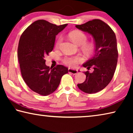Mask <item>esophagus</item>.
<instances>
[{
  "instance_id": "34e87169",
  "label": "esophagus",
  "mask_w": 133,
  "mask_h": 133,
  "mask_svg": "<svg viewBox=\"0 0 133 133\" xmlns=\"http://www.w3.org/2000/svg\"><path fill=\"white\" fill-rule=\"evenodd\" d=\"M68 71H69V73H70L71 74H73V75H76V74H77L78 72L77 70L71 69V68H69Z\"/></svg>"
}]
</instances>
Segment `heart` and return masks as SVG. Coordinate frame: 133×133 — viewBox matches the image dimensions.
Listing matches in <instances>:
<instances>
[{"label": "heart", "instance_id": "b5f03b06", "mask_svg": "<svg viewBox=\"0 0 133 133\" xmlns=\"http://www.w3.org/2000/svg\"><path fill=\"white\" fill-rule=\"evenodd\" d=\"M69 36L73 40V42L77 44H83V48L87 51H90L91 50V46L90 44L85 43L87 41V37L86 35L80 30H75L70 32L69 34ZM62 41V37H58L56 42V46L58 47ZM83 61V58L80 55L74 56H65L62 59V62L64 64L71 67H75L77 64Z\"/></svg>", "mask_w": 133, "mask_h": 133}]
</instances>
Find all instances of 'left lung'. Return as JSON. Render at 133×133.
<instances>
[{"label": "left lung", "mask_w": 133, "mask_h": 133, "mask_svg": "<svg viewBox=\"0 0 133 133\" xmlns=\"http://www.w3.org/2000/svg\"><path fill=\"white\" fill-rule=\"evenodd\" d=\"M76 27L90 34L95 42L93 57L83 64L88 70L93 67L94 71H85V80L77 86L84 93H95L109 84L115 72L118 59L116 35L107 24L100 19H93Z\"/></svg>", "instance_id": "left-lung-1"}]
</instances>
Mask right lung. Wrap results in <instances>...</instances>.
Segmentation results:
<instances>
[{
	"instance_id": "1",
	"label": "right lung",
	"mask_w": 133,
	"mask_h": 133,
	"mask_svg": "<svg viewBox=\"0 0 133 133\" xmlns=\"http://www.w3.org/2000/svg\"><path fill=\"white\" fill-rule=\"evenodd\" d=\"M67 24L57 26L44 20H38L28 26L21 35L17 57L24 82L31 90L42 96L53 93L62 77L68 73L63 65L47 66L44 56L53 50L56 36Z\"/></svg>"
}]
</instances>
